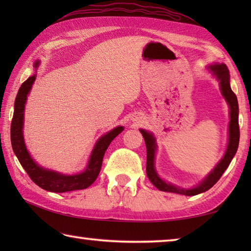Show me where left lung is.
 Masks as SVG:
<instances>
[{"mask_svg":"<svg viewBox=\"0 0 251 251\" xmlns=\"http://www.w3.org/2000/svg\"><path fill=\"white\" fill-rule=\"evenodd\" d=\"M212 73L215 74L217 78L220 81V88L223 97L226 98V102L230 105V125H228V145L225 156L217 165L215 169L207 176L205 180L193 189H179L170 183H166L164 180L158 177L155 168H154V156H155L156 143L153 135L149 134L148 131L140 129L141 134L145 138L146 146H147V176L149 180L151 181L153 185H155L159 191L164 192H172V193L183 194L188 196L197 195L202 192H206L212 188L218 180L221 178L223 173L226 172V168L230 165L234 155L237 151L238 143H239V125H238V102L236 95L233 93L230 86V72H228L227 67L225 63L221 65H216L209 67Z\"/></svg>","mask_w":251,"mask_h":251,"instance_id":"left-lung-1","label":"left lung"}]
</instances>
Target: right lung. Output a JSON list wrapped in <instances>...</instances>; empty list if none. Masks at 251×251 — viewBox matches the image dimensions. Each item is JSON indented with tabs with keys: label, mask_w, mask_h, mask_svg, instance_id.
I'll list each match as a JSON object with an SVG mask.
<instances>
[{
	"label": "right lung",
	"mask_w": 251,
	"mask_h": 251,
	"mask_svg": "<svg viewBox=\"0 0 251 251\" xmlns=\"http://www.w3.org/2000/svg\"><path fill=\"white\" fill-rule=\"evenodd\" d=\"M34 66L36 68L39 65L35 63ZM34 81L35 75L30 76L26 81L21 84L18 94L16 96L14 115L12 125H10V140H12V147L16 156H17L21 166L25 168L26 174L29 175L31 180L42 189L54 192V193H63V192L87 189L89 185H92L95 182V180L98 177L106 149L110 146L112 140L120 132L124 130V128L122 126H119L100 138L98 142L96 143L92 155H90L86 169L81 174L65 176L40 167L31 158L30 154L26 151L23 136L25 103L26 96H28Z\"/></svg>",
	"instance_id": "right-lung-1"
}]
</instances>
